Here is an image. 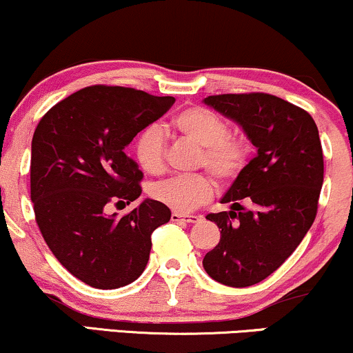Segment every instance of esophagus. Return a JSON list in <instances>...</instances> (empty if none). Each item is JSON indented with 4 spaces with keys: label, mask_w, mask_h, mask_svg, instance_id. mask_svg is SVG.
<instances>
[{
    "label": "esophagus",
    "mask_w": 353,
    "mask_h": 353,
    "mask_svg": "<svg viewBox=\"0 0 353 353\" xmlns=\"http://www.w3.org/2000/svg\"><path fill=\"white\" fill-rule=\"evenodd\" d=\"M172 222H185V223H195L201 220L199 215H185V214H179V212H172L171 215Z\"/></svg>",
    "instance_id": "esophagus-1"
}]
</instances>
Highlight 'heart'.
<instances>
[{
    "instance_id": "1",
    "label": "heart",
    "mask_w": 353,
    "mask_h": 353,
    "mask_svg": "<svg viewBox=\"0 0 353 353\" xmlns=\"http://www.w3.org/2000/svg\"><path fill=\"white\" fill-rule=\"evenodd\" d=\"M174 130L201 148L197 164L203 165L220 182L235 179L248 163L252 146L245 136L232 134L222 114L205 107L184 110L174 118ZM136 159L143 171L158 174L164 169L165 136L158 125L146 126L134 143ZM151 195L169 209L190 212L203 205L214 195V184L207 174L169 177L156 182Z\"/></svg>"
}]
</instances>
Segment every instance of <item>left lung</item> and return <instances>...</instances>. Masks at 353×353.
<instances>
[{"instance_id": "obj_1", "label": "left lung", "mask_w": 353, "mask_h": 353, "mask_svg": "<svg viewBox=\"0 0 353 353\" xmlns=\"http://www.w3.org/2000/svg\"><path fill=\"white\" fill-rule=\"evenodd\" d=\"M203 103L239 123L256 148L220 201L230 210L207 215L222 230L202 261L215 281L246 288L274 273L316 219L324 182L319 131L305 110L270 93H225Z\"/></svg>"}]
</instances>
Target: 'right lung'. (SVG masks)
<instances>
[{"mask_svg":"<svg viewBox=\"0 0 353 353\" xmlns=\"http://www.w3.org/2000/svg\"><path fill=\"white\" fill-rule=\"evenodd\" d=\"M174 101L93 85L54 105L34 131L37 227L63 268L88 286L117 290L138 279L150 260L151 233L171 219L169 207L152 199L123 217L108 209L141 195L143 172L125 148Z\"/></svg>","mask_w":353,"mask_h":353,"instance_id":"right-lung-1","label":"right lung"}]
</instances>
